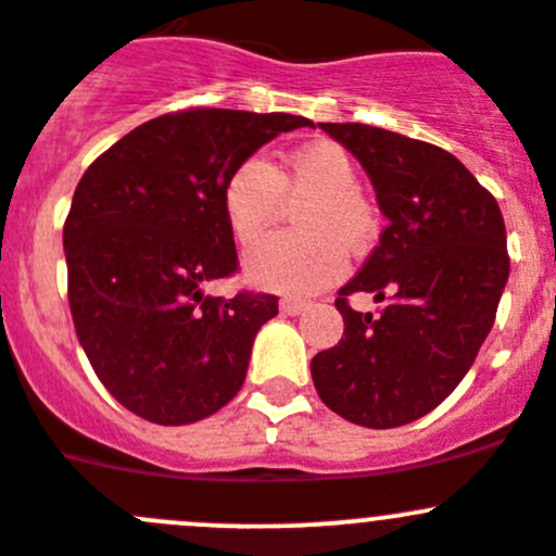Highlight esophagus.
<instances>
[{"label":"esophagus","mask_w":556,"mask_h":556,"mask_svg":"<svg viewBox=\"0 0 556 556\" xmlns=\"http://www.w3.org/2000/svg\"><path fill=\"white\" fill-rule=\"evenodd\" d=\"M305 308H308V303H303V300H294V298H283L281 300V314H287V316L303 314Z\"/></svg>","instance_id":"1"}]
</instances>
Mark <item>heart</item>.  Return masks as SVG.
Segmentation results:
<instances>
[{"instance_id":"obj_1","label":"heart","mask_w":556,"mask_h":556,"mask_svg":"<svg viewBox=\"0 0 556 556\" xmlns=\"http://www.w3.org/2000/svg\"><path fill=\"white\" fill-rule=\"evenodd\" d=\"M287 199H305L294 226L264 240L245 258L251 281L283 294H314L346 273V248L363 253L379 235L374 204L357 190V172L336 141H311L275 168L267 157L248 155L220 190L226 224L242 245L262 240L281 215Z\"/></svg>"}]
</instances>
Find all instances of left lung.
Instances as JSON below:
<instances>
[{
    "mask_svg": "<svg viewBox=\"0 0 556 556\" xmlns=\"http://www.w3.org/2000/svg\"><path fill=\"white\" fill-rule=\"evenodd\" d=\"M377 190L388 226L338 292L343 338L311 361L316 393L343 420L395 428L428 415L467 377L510 273L494 195L458 157L361 123H321ZM357 291L379 315L348 305Z\"/></svg>",
    "mask_w": 556,
    "mask_h": 556,
    "instance_id": "left-lung-1",
    "label": "left lung"
}]
</instances>
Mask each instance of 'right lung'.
Here are the masks:
<instances>
[{"mask_svg":"<svg viewBox=\"0 0 556 556\" xmlns=\"http://www.w3.org/2000/svg\"><path fill=\"white\" fill-rule=\"evenodd\" d=\"M294 114L185 109L130 130L84 172L67 213V303L103 388L157 426L218 412L242 388L278 298L204 289L240 269L220 190Z\"/></svg>","mask_w":556,"mask_h":556,"instance_id":"obj_1","label":"right lung"}]
</instances>
